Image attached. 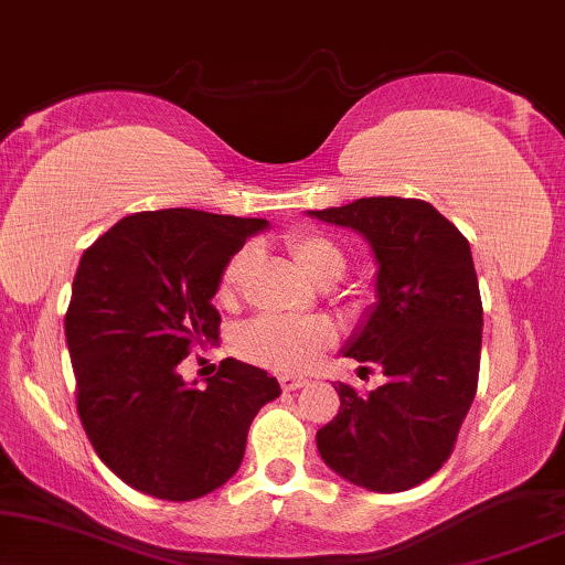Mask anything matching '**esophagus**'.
Masks as SVG:
<instances>
[{
  "mask_svg": "<svg viewBox=\"0 0 565 565\" xmlns=\"http://www.w3.org/2000/svg\"><path fill=\"white\" fill-rule=\"evenodd\" d=\"M308 381L306 377H300V375H280V388L282 391H298V388H303Z\"/></svg>",
  "mask_w": 565,
  "mask_h": 565,
  "instance_id": "esophagus-1",
  "label": "esophagus"
}]
</instances>
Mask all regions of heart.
Returning <instances> with one entry per match:
<instances>
[{
  "mask_svg": "<svg viewBox=\"0 0 565 565\" xmlns=\"http://www.w3.org/2000/svg\"><path fill=\"white\" fill-rule=\"evenodd\" d=\"M285 252L296 262L300 273L311 277L313 282L329 285L339 280L347 269V254L334 238L321 234V231H292L285 236ZM254 252L252 246H242L228 257L218 277L221 303H234L242 290L246 277L252 273ZM334 342V329L321 319H275V316H262L244 327L236 337V352L242 358L265 365L280 373H298L313 365V360Z\"/></svg>",
  "mask_w": 565,
  "mask_h": 565,
  "instance_id": "obj_1",
  "label": "heart"
}]
</instances>
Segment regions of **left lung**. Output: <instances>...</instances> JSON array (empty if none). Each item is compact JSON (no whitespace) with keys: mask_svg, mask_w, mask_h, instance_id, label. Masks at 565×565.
<instances>
[{"mask_svg":"<svg viewBox=\"0 0 565 565\" xmlns=\"http://www.w3.org/2000/svg\"><path fill=\"white\" fill-rule=\"evenodd\" d=\"M308 213L373 246L377 303L344 354L385 375L370 393L339 383V412L316 445L354 486L414 489L450 458L478 388L483 306L468 238L416 198H360Z\"/></svg>","mask_w":565,"mask_h":565,"instance_id":"obj_1","label":"left lung"}]
</instances>
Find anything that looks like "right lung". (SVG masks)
Listing matches in <instances>:
<instances>
[{"mask_svg": "<svg viewBox=\"0 0 565 565\" xmlns=\"http://www.w3.org/2000/svg\"><path fill=\"white\" fill-rule=\"evenodd\" d=\"M265 218L192 207L120 218L82 254L66 311L76 414L99 460L136 491L192 501L242 466L246 431L280 383L226 358L205 388L177 365L218 339L221 269Z\"/></svg>", "mask_w": 565, "mask_h": 565, "instance_id": "1", "label": "right lung"}]
</instances>
